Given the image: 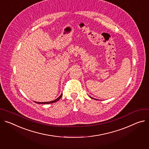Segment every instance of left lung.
I'll return each instance as SVG.
<instances>
[{
    "label": "left lung",
    "instance_id": "left-lung-1",
    "mask_svg": "<svg viewBox=\"0 0 149 149\" xmlns=\"http://www.w3.org/2000/svg\"><path fill=\"white\" fill-rule=\"evenodd\" d=\"M91 98H92V99H94V98H93V97H90ZM95 100H96V99H95Z\"/></svg>",
    "mask_w": 149,
    "mask_h": 149
}]
</instances>
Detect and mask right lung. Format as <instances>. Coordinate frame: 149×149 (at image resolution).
I'll use <instances>...</instances> for the list:
<instances>
[{
  "label": "right lung",
  "instance_id": "1",
  "mask_svg": "<svg viewBox=\"0 0 149 149\" xmlns=\"http://www.w3.org/2000/svg\"><path fill=\"white\" fill-rule=\"evenodd\" d=\"M62 93L61 94V96H60L59 97H58L56 99L54 100H53V101L47 102H36V103H38V104H49V103H55V102H56L58 101V100H59L62 97Z\"/></svg>",
  "mask_w": 149,
  "mask_h": 149
}]
</instances>
